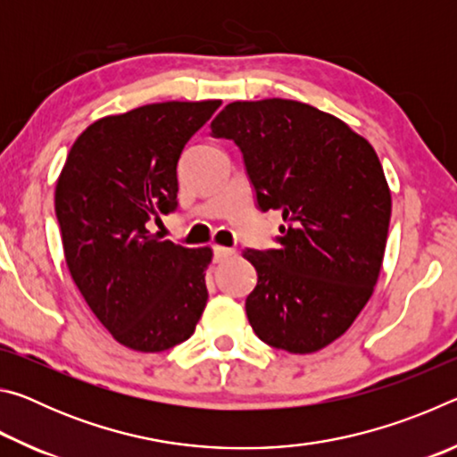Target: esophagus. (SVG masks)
<instances>
[{
  "label": "esophagus",
  "mask_w": 457,
  "mask_h": 457,
  "mask_svg": "<svg viewBox=\"0 0 457 457\" xmlns=\"http://www.w3.org/2000/svg\"><path fill=\"white\" fill-rule=\"evenodd\" d=\"M236 250L234 247H223V245H213V260L215 262H221V260H226V258H229L231 253H234Z\"/></svg>",
  "instance_id": "esophagus-1"
}]
</instances>
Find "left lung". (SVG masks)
I'll list each match as a JSON object with an SVG mask.
<instances>
[{"label":"left lung","mask_w":457,"mask_h":457,"mask_svg":"<svg viewBox=\"0 0 457 457\" xmlns=\"http://www.w3.org/2000/svg\"><path fill=\"white\" fill-rule=\"evenodd\" d=\"M212 135L237 145L258 207L286 221L276 247L244 250L258 272L247 320L274 349H324L381 272L391 191L375 149L340 119L284 98L228 104Z\"/></svg>","instance_id":"1"}]
</instances>
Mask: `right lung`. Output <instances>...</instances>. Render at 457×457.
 <instances>
[{"mask_svg":"<svg viewBox=\"0 0 457 457\" xmlns=\"http://www.w3.org/2000/svg\"><path fill=\"white\" fill-rule=\"evenodd\" d=\"M220 104L171 100L92 122L58 177L56 218L72 280L133 351L171 349L204 314L212 250L161 242L146 223L177 210V163Z\"/></svg>","mask_w":457,"mask_h":457,"instance_id":"obj_1","label":"right lung"}]
</instances>
